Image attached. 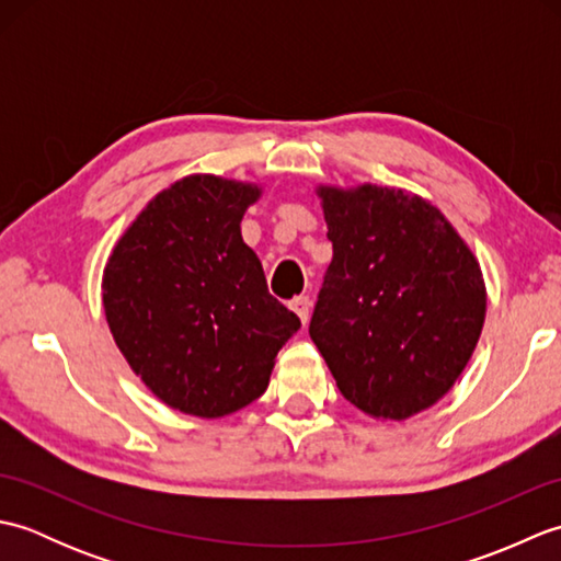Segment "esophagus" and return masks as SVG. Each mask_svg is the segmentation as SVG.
Here are the masks:
<instances>
[{
    "label": "esophagus",
    "instance_id": "esophagus-1",
    "mask_svg": "<svg viewBox=\"0 0 561 561\" xmlns=\"http://www.w3.org/2000/svg\"><path fill=\"white\" fill-rule=\"evenodd\" d=\"M289 308L301 318L304 325L308 323V316H311V299H308V296H296V299L289 301Z\"/></svg>",
    "mask_w": 561,
    "mask_h": 561
}]
</instances>
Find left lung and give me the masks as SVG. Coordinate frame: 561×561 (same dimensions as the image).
<instances>
[{
    "instance_id": "1",
    "label": "left lung",
    "mask_w": 561,
    "mask_h": 561,
    "mask_svg": "<svg viewBox=\"0 0 561 561\" xmlns=\"http://www.w3.org/2000/svg\"><path fill=\"white\" fill-rule=\"evenodd\" d=\"M320 197L332 262L308 332L344 400L408 420L446 396L480 340V265L422 197L376 185Z\"/></svg>"
}]
</instances>
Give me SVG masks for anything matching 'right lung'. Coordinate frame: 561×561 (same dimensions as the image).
Masks as SVG:
<instances>
[{
    "label": "right lung",
    "instance_id": "1",
    "mask_svg": "<svg viewBox=\"0 0 561 561\" xmlns=\"http://www.w3.org/2000/svg\"><path fill=\"white\" fill-rule=\"evenodd\" d=\"M257 195L217 175L183 178L149 202L105 265L115 344L153 396L185 414L211 420L257 400L301 328L241 238Z\"/></svg>",
    "mask_w": 561,
    "mask_h": 561
}]
</instances>
